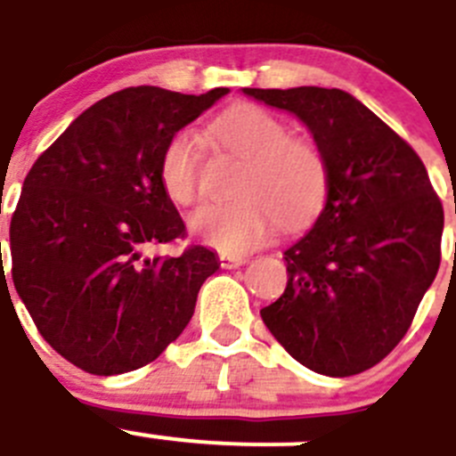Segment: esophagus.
Wrapping results in <instances>:
<instances>
[{
  "instance_id": "1",
  "label": "esophagus",
  "mask_w": 456,
  "mask_h": 456,
  "mask_svg": "<svg viewBox=\"0 0 456 456\" xmlns=\"http://www.w3.org/2000/svg\"><path fill=\"white\" fill-rule=\"evenodd\" d=\"M245 264V256H233V255H220V266L223 268H239Z\"/></svg>"
}]
</instances>
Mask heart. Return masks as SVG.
<instances>
[{
	"mask_svg": "<svg viewBox=\"0 0 456 456\" xmlns=\"http://www.w3.org/2000/svg\"><path fill=\"white\" fill-rule=\"evenodd\" d=\"M217 142L243 158L233 195L224 204H206L190 217V227L206 243L229 255H243L266 243L277 223L298 229L322 208L328 165L307 137L289 134L287 124L266 110L245 105L213 124ZM201 158L195 137L181 130L160 158L162 188L172 201L188 206L200 197Z\"/></svg>",
	"mask_w": 456,
	"mask_h": 456,
	"instance_id": "obj_1",
	"label": "heart"
}]
</instances>
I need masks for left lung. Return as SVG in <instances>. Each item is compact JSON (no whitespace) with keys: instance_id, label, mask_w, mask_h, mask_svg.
<instances>
[{"instance_id":"left-lung-1","label":"left lung","mask_w":456,"mask_h":456,"mask_svg":"<svg viewBox=\"0 0 456 456\" xmlns=\"http://www.w3.org/2000/svg\"><path fill=\"white\" fill-rule=\"evenodd\" d=\"M296 114L328 165L314 227L284 252L287 289L261 310L307 370L354 376L406 335L441 266L443 204L413 146L342 89H243Z\"/></svg>"}]
</instances>
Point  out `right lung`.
Here are the masks:
<instances>
[{
    "instance_id": "add662e5",
    "label": "right lung",
    "mask_w": 456,
    "mask_h": 456,
    "mask_svg": "<svg viewBox=\"0 0 456 456\" xmlns=\"http://www.w3.org/2000/svg\"><path fill=\"white\" fill-rule=\"evenodd\" d=\"M224 94L117 91L75 118L27 174L11 217V275L43 339L75 367L96 376L140 370L192 319L201 284L220 268L216 252L190 245L151 259L144 250L185 236L160 158Z\"/></svg>"
}]
</instances>
